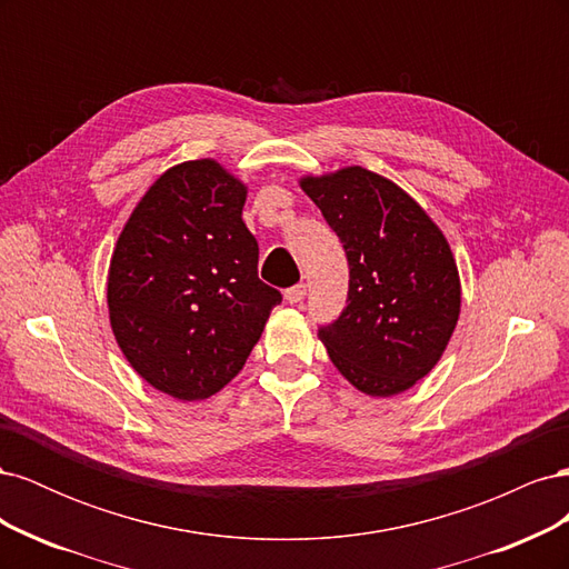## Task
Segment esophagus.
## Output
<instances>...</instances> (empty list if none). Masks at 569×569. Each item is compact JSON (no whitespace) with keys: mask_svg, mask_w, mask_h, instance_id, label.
Segmentation results:
<instances>
[{"mask_svg":"<svg viewBox=\"0 0 569 569\" xmlns=\"http://www.w3.org/2000/svg\"><path fill=\"white\" fill-rule=\"evenodd\" d=\"M303 297H306V284H295V287H289V289L284 291L287 303H301Z\"/></svg>","mask_w":569,"mask_h":569,"instance_id":"34e87169","label":"esophagus"}]
</instances>
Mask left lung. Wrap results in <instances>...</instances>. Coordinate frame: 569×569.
<instances>
[{
	"label": "left lung",
	"instance_id": "8db88e82",
	"mask_svg": "<svg viewBox=\"0 0 569 569\" xmlns=\"http://www.w3.org/2000/svg\"><path fill=\"white\" fill-rule=\"evenodd\" d=\"M303 192L349 261L343 313L318 337L335 368L368 396H396L429 375L460 316V274L437 222L368 168L303 176Z\"/></svg>",
	"mask_w": 569,
	"mask_h": 569
}]
</instances>
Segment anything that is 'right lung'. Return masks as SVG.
Masks as SVG:
<instances>
[{
  "label": "right lung",
  "instance_id": "1",
  "mask_svg": "<svg viewBox=\"0 0 569 569\" xmlns=\"http://www.w3.org/2000/svg\"><path fill=\"white\" fill-rule=\"evenodd\" d=\"M244 201L247 184L218 161L178 163L137 201L113 247V337L132 370L178 401L232 382L282 301L258 280Z\"/></svg>",
  "mask_w": 569,
  "mask_h": 569
}]
</instances>
